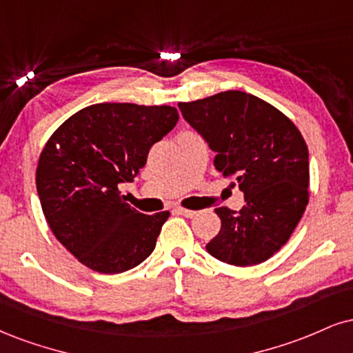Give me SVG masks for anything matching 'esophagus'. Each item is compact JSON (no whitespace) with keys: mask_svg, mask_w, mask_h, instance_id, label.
<instances>
[{"mask_svg":"<svg viewBox=\"0 0 353 353\" xmlns=\"http://www.w3.org/2000/svg\"><path fill=\"white\" fill-rule=\"evenodd\" d=\"M176 212H177V214H179V215H184V217H188V219H192V217H195V215H197V212H195V210L182 209V207H177Z\"/></svg>","mask_w":353,"mask_h":353,"instance_id":"obj_1","label":"esophagus"}]
</instances>
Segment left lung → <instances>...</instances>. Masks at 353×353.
I'll return each mask as SVG.
<instances>
[{
  "instance_id": "1",
  "label": "left lung",
  "mask_w": 353,
  "mask_h": 353,
  "mask_svg": "<svg viewBox=\"0 0 353 353\" xmlns=\"http://www.w3.org/2000/svg\"><path fill=\"white\" fill-rule=\"evenodd\" d=\"M184 120L215 152L214 165L245 194L240 212L219 207L207 252L233 266L266 261L290 240L309 202V151L290 118L240 90L179 103Z\"/></svg>"
}]
</instances>
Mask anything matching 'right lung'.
Returning a JSON list of instances; mask_svg holds the SVG:
<instances>
[{
    "mask_svg": "<svg viewBox=\"0 0 353 353\" xmlns=\"http://www.w3.org/2000/svg\"><path fill=\"white\" fill-rule=\"evenodd\" d=\"M177 120L168 105L97 103L72 114L46 143L36 171L42 212L82 265L117 274L152 253L169 212L141 214L118 185L133 182Z\"/></svg>",
    "mask_w": 353,
    "mask_h": 353,
    "instance_id": "right-lung-1",
    "label": "right lung"
}]
</instances>
